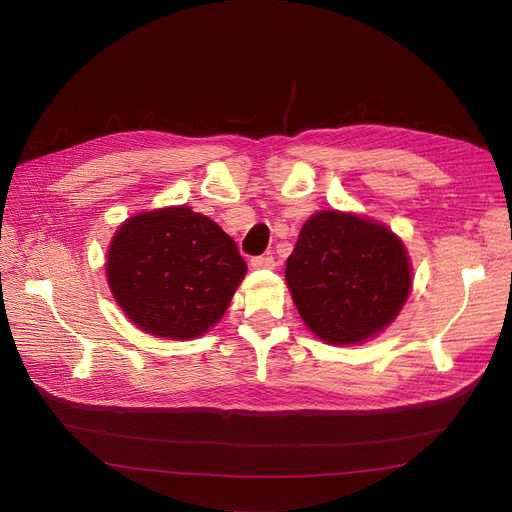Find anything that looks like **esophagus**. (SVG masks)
I'll use <instances>...</instances> for the list:
<instances>
[{
  "label": "esophagus",
  "instance_id": "esophagus-1",
  "mask_svg": "<svg viewBox=\"0 0 512 512\" xmlns=\"http://www.w3.org/2000/svg\"><path fill=\"white\" fill-rule=\"evenodd\" d=\"M251 265L255 267V270H272L276 263H274L272 255H259V257L251 259Z\"/></svg>",
  "mask_w": 512,
  "mask_h": 512
}]
</instances>
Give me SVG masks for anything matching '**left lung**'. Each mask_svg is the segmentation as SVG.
<instances>
[{
	"mask_svg": "<svg viewBox=\"0 0 512 512\" xmlns=\"http://www.w3.org/2000/svg\"><path fill=\"white\" fill-rule=\"evenodd\" d=\"M286 284L317 338L357 344L388 328L407 303L411 261L386 226L355 213L319 211L286 261Z\"/></svg>",
	"mask_w": 512,
	"mask_h": 512,
	"instance_id": "left-lung-1",
	"label": "left lung"
}]
</instances>
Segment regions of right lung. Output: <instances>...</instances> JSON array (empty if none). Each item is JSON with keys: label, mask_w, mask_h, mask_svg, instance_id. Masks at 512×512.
Masks as SVG:
<instances>
[{"label": "right lung", "mask_w": 512, "mask_h": 512, "mask_svg": "<svg viewBox=\"0 0 512 512\" xmlns=\"http://www.w3.org/2000/svg\"><path fill=\"white\" fill-rule=\"evenodd\" d=\"M107 284L134 326L159 338L205 334L247 274L236 242L191 207L126 220L107 249Z\"/></svg>", "instance_id": "obj_1"}]
</instances>
